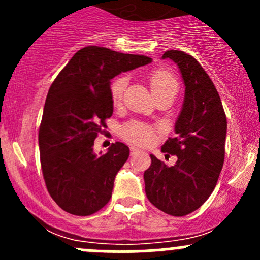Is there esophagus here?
<instances>
[{"label":"esophagus","mask_w":260,"mask_h":260,"mask_svg":"<svg viewBox=\"0 0 260 260\" xmlns=\"http://www.w3.org/2000/svg\"><path fill=\"white\" fill-rule=\"evenodd\" d=\"M140 151V149L137 148V147H131V153L132 154H135V153H137V152Z\"/></svg>","instance_id":"obj_1"}]
</instances>
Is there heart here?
Returning a JSON list of instances; mask_svg holds the SVG:
<instances>
[{"instance_id": "b5f03b06", "label": "heart", "mask_w": 260, "mask_h": 260, "mask_svg": "<svg viewBox=\"0 0 260 260\" xmlns=\"http://www.w3.org/2000/svg\"><path fill=\"white\" fill-rule=\"evenodd\" d=\"M149 86L154 98L170 91H177V81L174 75L166 69H156L148 75ZM128 85V78L125 75L117 77L111 84V98L114 106H119L123 93ZM123 136L129 142L137 145H148L154 137V132L151 127L138 122H132L123 128Z\"/></svg>"}]
</instances>
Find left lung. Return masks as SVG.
Here are the masks:
<instances>
[{"label":"left lung","mask_w":260,"mask_h":260,"mask_svg":"<svg viewBox=\"0 0 260 260\" xmlns=\"http://www.w3.org/2000/svg\"><path fill=\"white\" fill-rule=\"evenodd\" d=\"M162 59L177 65L185 85L176 137L162 146L177 161L169 167L151 154L143 179L151 204L172 216H183L198 210L216 186L224 165L226 117L214 83L198 60L180 50H169Z\"/></svg>","instance_id":"obj_1"}]
</instances>
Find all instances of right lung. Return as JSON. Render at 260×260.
Instances as JSON below:
<instances>
[{"label":"right lung","mask_w":260,"mask_h":260,"mask_svg":"<svg viewBox=\"0 0 260 260\" xmlns=\"http://www.w3.org/2000/svg\"><path fill=\"white\" fill-rule=\"evenodd\" d=\"M151 61L145 55L86 46L50 86L39 131L40 162L50 196L62 210L86 216L111 200L115 176L129 156L122 142L104 154L93 149L113 114L111 80Z\"/></svg>","instance_id":"right-lung-1"}]
</instances>
